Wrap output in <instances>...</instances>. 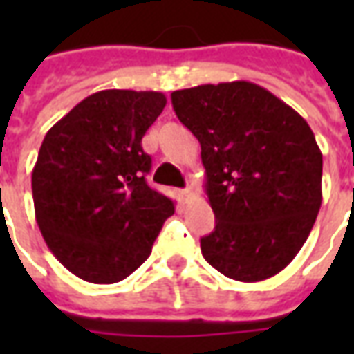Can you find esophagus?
<instances>
[{
  "label": "esophagus",
  "mask_w": 354,
  "mask_h": 354,
  "mask_svg": "<svg viewBox=\"0 0 354 354\" xmlns=\"http://www.w3.org/2000/svg\"><path fill=\"white\" fill-rule=\"evenodd\" d=\"M178 197H180V201H182V203H187V201L193 197L192 187H184V189H178Z\"/></svg>",
  "instance_id": "1"
}]
</instances>
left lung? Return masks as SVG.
Masks as SVG:
<instances>
[{
    "label": "left lung",
    "instance_id": "1",
    "mask_svg": "<svg viewBox=\"0 0 354 354\" xmlns=\"http://www.w3.org/2000/svg\"><path fill=\"white\" fill-rule=\"evenodd\" d=\"M201 144L214 231L205 260L233 281L258 282L296 258L322 203V153L304 117L250 81L170 94Z\"/></svg>",
    "mask_w": 354,
    "mask_h": 354
}]
</instances>
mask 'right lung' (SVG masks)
Listing matches in <instances>:
<instances>
[{
  "label": "right lung",
  "mask_w": 354,
  "mask_h": 354,
  "mask_svg": "<svg viewBox=\"0 0 354 354\" xmlns=\"http://www.w3.org/2000/svg\"><path fill=\"white\" fill-rule=\"evenodd\" d=\"M167 96L100 91L50 127L32 170L35 220L49 250L83 281L113 284L151 254L174 203L146 184L142 138Z\"/></svg>",
  "instance_id": "1"
}]
</instances>
